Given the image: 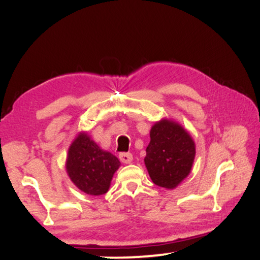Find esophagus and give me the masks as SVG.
<instances>
[{
    "label": "esophagus",
    "instance_id": "34e87169",
    "mask_svg": "<svg viewBox=\"0 0 260 260\" xmlns=\"http://www.w3.org/2000/svg\"><path fill=\"white\" fill-rule=\"evenodd\" d=\"M119 159L122 163L127 165V163H131V161H133V155H131L130 152H120Z\"/></svg>",
    "mask_w": 260,
    "mask_h": 260
}]
</instances>
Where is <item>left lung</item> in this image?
Here are the masks:
<instances>
[{
  "mask_svg": "<svg viewBox=\"0 0 260 260\" xmlns=\"http://www.w3.org/2000/svg\"><path fill=\"white\" fill-rule=\"evenodd\" d=\"M194 157V141L179 124L163 119L151 127L144 162L156 186L175 188L190 173Z\"/></svg>",
  "mask_w": 260,
  "mask_h": 260,
  "instance_id": "8db88e82",
  "label": "left lung"
}]
</instances>
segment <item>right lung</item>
<instances>
[{"label":"right lung","instance_id":"right-lung-1","mask_svg":"<svg viewBox=\"0 0 260 260\" xmlns=\"http://www.w3.org/2000/svg\"><path fill=\"white\" fill-rule=\"evenodd\" d=\"M119 166L118 158L99 148L87 134L78 135L69 149L66 169L70 179L88 195L105 194Z\"/></svg>","mask_w":260,"mask_h":260}]
</instances>
